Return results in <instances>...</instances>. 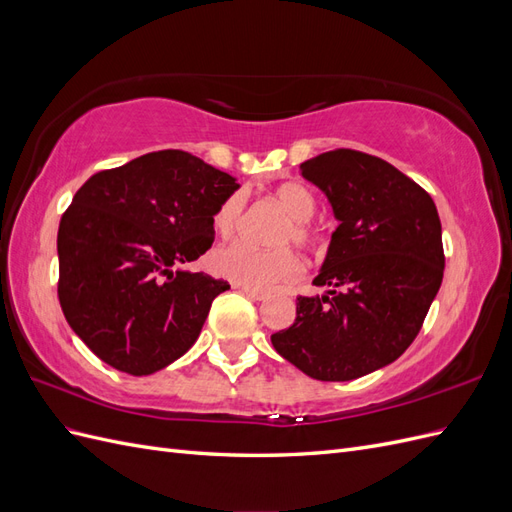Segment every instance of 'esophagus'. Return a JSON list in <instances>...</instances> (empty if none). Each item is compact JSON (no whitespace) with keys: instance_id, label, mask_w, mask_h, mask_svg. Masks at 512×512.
Wrapping results in <instances>:
<instances>
[{"instance_id":"1","label":"esophagus","mask_w":512,"mask_h":512,"mask_svg":"<svg viewBox=\"0 0 512 512\" xmlns=\"http://www.w3.org/2000/svg\"><path fill=\"white\" fill-rule=\"evenodd\" d=\"M241 292L245 294V297H250L252 301H265L269 297L267 290H260V288H247V286H239Z\"/></svg>"}]
</instances>
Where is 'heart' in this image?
<instances>
[{
  "label": "heart",
  "mask_w": 512,
  "mask_h": 512,
  "mask_svg": "<svg viewBox=\"0 0 512 512\" xmlns=\"http://www.w3.org/2000/svg\"><path fill=\"white\" fill-rule=\"evenodd\" d=\"M275 198L290 222L284 224L280 241H294L303 247L314 245L318 239L316 228L309 224L316 211V198L303 183L288 181L275 190ZM245 209V198L241 192L230 194L220 209L213 215V226L220 237H230L237 230ZM213 271L247 288H271L282 282L297 280L303 271L301 258L290 247L280 250H260L247 241H232L218 247L211 256Z\"/></svg>",
  "instance_id": "b5f03b06"
}]
</instances>
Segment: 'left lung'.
Segmentation results:
<instances>
[{"label":"left lung","mask_w":512,"mask_h":512,"mask_svg":"<svg viewBox=\"0 0 512 512\" xmlns=\"http://www.w3.org/2000/svg\"><path fill=\"white\" fill-rule=\"evenodd\" d=\"M339 226L292 327L271 344L303 374L346 382L393 363L423 327L442 284L444 250L431 196L393 164L335 149L301 164Z\"/></svg>","instance_id":"8db88e82"}]
</instances>
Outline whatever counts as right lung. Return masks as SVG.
<instances>
[{"mask_svg":"<svg viewBox=\"0 0 512 512\" xmlns=\"http://www.w3.org/2000/svg\"><path fill=\"white\" fill-rule=\"evenodd\" d=\"M239 183L188 151L145 153L100 170L57 232L61 309L98 359L132 376L177 361L228 282L175 269L203 256L213 215Z\"/></svg>","mask_w":512,"mask_h":512,"instance_id":"obj_1","label":"right lung"}]
</instances>
